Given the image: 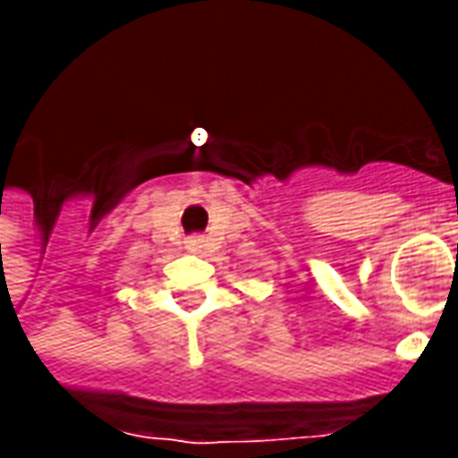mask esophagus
Listing matches in <instances>:
<instances>
[{"label": "esophagus", "mask_w": 458, "mask_h": 458, "mask_svg": "<svg viewBox=\"0 0 458 458\" xmlns=\"http://www.w3.org/2000/svg\"><path fill=\"white\" fill-rule=\"evenodd\" d=\"M203 242H206V240H203V238H191L189 240V250H191V252H200V248H203Z\"/></svg>", "instance_id": "esophagus-1"}]
</instances>
